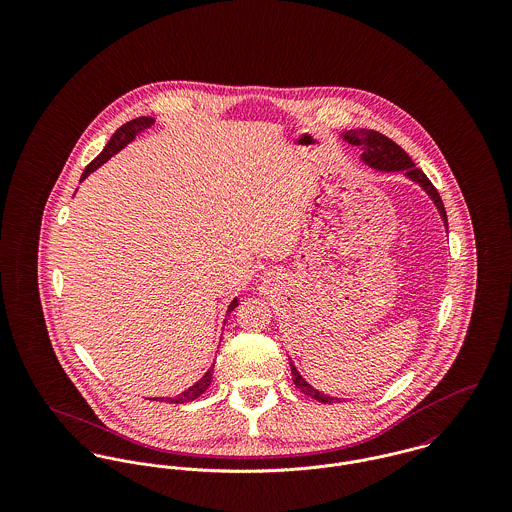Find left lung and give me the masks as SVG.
Masks as SVG:
<instances>
[{"mask_svg":"<svg viewBox=\"0 0 512 512\" xmlns=\"http://www.w3.org/2000/svg\"><path fill=\"white\" fill-rule=\"evenodd\" d=\"M341 138L351 144V146H359L363 149L361 153V161L376 169V171H382V173H404L410 181L418 183L426 193L428 197L434 201L436 209L439 211V217L443 220L445 228H447V215H445V207L441 203V197H439L436 187L432 185V181L426 177V173L422 169H418L414 165V161L410 159V155L398 146L394 144L390 138L382 136L380 132H374V130H349V132H343ZM290 368H292L293 384L305 392L307 396L315 398L317 402H323V404H335V402H341L343 398H335V396H329V394H323L319 390H315L301 374L299 370L295 368L292 361H290Z\"/></svg>","mask_w":512,"mask_h":512,"instance_id":"left-lung-1","label":"left lung"}]
</instances>
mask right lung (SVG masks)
Segmentation results:
<instances>
[{
    "instance_id": "add662e5",
    "label": "right lung",
    "mask_w": 512,
    "mask_h": 512,
    "mask_svg": "<svg viewBox=\"0 0 512 512\" xmlns=\"http://www.w3.org/2000/svg\"><path fill=\"white\" fill-rule=\"evenodd\" d=\"M155 124V120L153 118H149V116H140V118H136V120H130L128 124H124L122 128H118L116 130V134L110 138V142L106 144V147L102 149V153L94 159V161H90L88 165H86V169H84V173H82V177H80V181H84L92 171H96L102 163H106L112 155H116L120 149H124V147L128 146V144H132L134 140H136V136H140L142 132H146L147 128H151ZM234 307H238V297H234L232 301H230V305H228V309H226V313H230V311H234ZM213 368H215V363L211 365V368L205 372V376L199 380V382H195L191 388H187L185 392H181L179 396H175V398H165L167 402H171V404H185V402H191V400H195V398H199L209 386H211V380H213ZM153 400H157V398H153ZM163 400V398H161Z\"/></svg>"
}]
</instances>
